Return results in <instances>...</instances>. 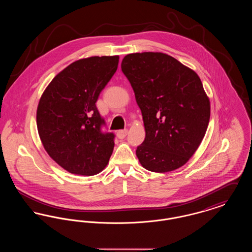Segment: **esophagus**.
I'll return each instance as SVG.
<instances>
[{"instance_id":"34e87169","label":"esophagus","mask_w":252,"mask_h":252,"mask_svg":"<svg viewBox=\"0 0 252 252\" xmlns=\"http://www.w3.org/2000/svg\"><path fill=\"white\" fill-rule=\"evenodd\" d=\"M127 133L128 131L126 130V129H124V130H119V131L117 132V137L119 138V139H125L126 138V136L127 135Z\"/></svg>"}]
</instances>
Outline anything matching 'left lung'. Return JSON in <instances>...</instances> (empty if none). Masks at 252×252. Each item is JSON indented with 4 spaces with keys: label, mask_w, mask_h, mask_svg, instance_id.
Instances as JSON below:
<instances>
[{
    "label": "left lung",
    "mask_w": 252,
    "mask_h": 252,
    "mask_svg": "<svg viewBox=\"0 0 252 252\" xmlns=\"http://www.w3.org/2000/svg\"><path fill=\"white\" fill-rule=\"evenodd\" d=\"M121 67L143 115L145 139L136 150L141 165L155 173L183 166L201 144L211 116L199 76L160 52L128 54Z\"/></svg>",
    "instance_id": "1"
}]
</instances>
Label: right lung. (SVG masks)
<instances>
[{"label": "right lung", "instance_id": "1", "mask_svg": "<svg viewBox=\"0 0 252 252\" xmlns=\"http://www.w3.org/2000/svg\"><path fill=\"white\" fill-rule=\"evenodd\" d=\"M118 63L119 56L76 60L53 78L39 99L40 141L49 156L71 174L94 176L108 165L114 135L101 131L104 120L95 103Z\"/></svg>", "mask_w": 252, "mask_h": 252}]
</instances>
